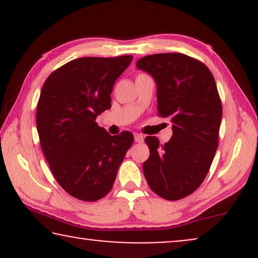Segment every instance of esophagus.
Segmentation results:
<instances>
[{
  "instance_id": "1",
  "label": "esophagus",
  "mask_w": 258,
  "mask_h": 258,
  "mask_svg": "<svg viewBox=\"0 0 258 258\" xmlns=\"http://www.w3.org/2000/svg\"><path fill=\"white\" fill-rule=\"evenodd\" d=\"M134 137H135V142H137V143H142L143 141H144L143 136L141 135V134H135V135H134Z\"/></svg>"
}]
</instances>
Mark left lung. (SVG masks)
Instances as JSON below:
<instances>
[{"mask_svg": "<svg viewBox=\"0 0 258 258\" xmlns=\"http://www.w3.org/2000/svg\"><path fill=\"white\" fill-rule=\"evenodd\" d=\"M136 67L156 81L158 116L172 123L169 142L146 137L150 156L144 176L162 199H184L202 184L218 147L222 103L216 82L204 63L179 52L144 56Z\"/></svg>", "mask_w": 258, "mask_h": 258, "instance_id": "8db88e82", "label": "left lung"}]
</instances>
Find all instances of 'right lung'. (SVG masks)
I'll return each instance as SVG.
<instances>
[{
    "label": "right lung",
    "instance_id": "add662e5",
    "mask_svg": "<svg viewBox=\"0 0 258 258\" xmlns=\"http://www.w3.org/2000/svg\"><path fill=\"white\" fill-rule=\"evenodd\" d=\"M132 55L81 57L52 72L42 87L36 126L49 168L69 195L95 202L107 195L134 142L130 132L111 136L96 117L111 107L115 81Z\"/></svg>",
    "mask_w": 258,
    "mask_h": 258
}]
</instances>
